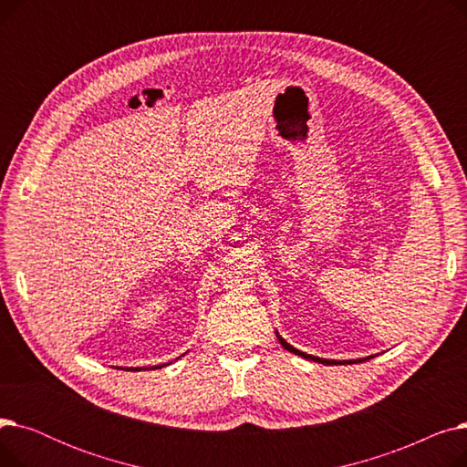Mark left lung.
<instances>
[{
  "label": "left lung",
  "instance_id": "1",
  "mask_svg": "<svg viewBox=\"0 0 467 467\" xmlns=\"http://www.w3.org/2000/svg\"><path fill=\"white\" fill-rule=\"evenodd\" d=\"M278 340H280V345L285 348V350H289V352H293V354H297V356H301V358H305V359H312V361H317V363H324V365H338V363H354V361H335V359H322V358H316V356H310V354H305V352H301V350H297V348H293L291 345H287V342L278 335ZM369 359V358H367ZM358 361H361V359H358Z\"/></svg>",
  "mask_w": 467,
  "mask_h": 467
}]
</instances>
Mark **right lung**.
Segmentation results:
<instances>
[{
  "instance_id": "add662e5",
  "label": "right lung",
  "mask_w": 467,
  "mask_h": 467,
  "mask_svg": "<svg viewBox=\"0 0 467 467\" xmlns=\"http://www.w3.org/2000/svg\"><path fill=\"white\" fill-rule=\"evenodd\" d=\"M161 367H162V365H157V367H151V369H161ZM138 371H140V369H138Z\"/></svg>"
}]
</instances>
